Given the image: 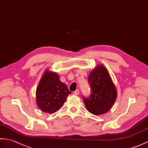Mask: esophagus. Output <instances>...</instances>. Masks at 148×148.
Masks as SVG:
<instances>
[{
	"label": "esophagus",
	"mask_w": 148,
	"mask_h": 148,
	"mask_svg": "<svg viewBox=\"0 0 148 148\" xmlns=\"http://www.w3.org/2000/svg\"><path fill=\"white\" fill-rule=\"evenodd\" d=\"M79 93V90H75V91L74 92V94L75 95H78Z\"/></svg>",
	"instance_id": "obj_1"
}]
</instances>
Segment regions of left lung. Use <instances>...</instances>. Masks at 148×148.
I'll return each instance as SVG.
<instances>
[{
	"label": "left lung",
	"instance_id": "left-lung-1",
	"mask_svg": "<svg viewBox=\"0 0 148 148\" xmlns=\"http://www.w3.org/2000/svg\"><path fill=\"white\" fill-rule=\"evenodd\" d=\"M88 82L92 93L89 98L83 97L86 107L93 115L105 114L112 108L117 96L108 70L102 64L98 65L89 74Z\"/></svg>",
	"mask_w": 148,
	"mask_h": 148
}]
</instances>
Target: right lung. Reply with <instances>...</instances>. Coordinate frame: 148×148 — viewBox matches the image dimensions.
I'll list each match as a JSON object with an SVG mask.
<instances>
[{
	"label": "right lung",
	"mask_w": 148,
	"mask_h": 148,
	"mask_svg": "<svg viewBox=\"0 0 148 148\" xmlns=\"http://www.w3.org/2000/svg\"><path fill=\"white\" fill-rule=\"evenodd\" d=\"M71 93L58 75L47 69L36 88V102L42 111L53 113L61 108Z\"/></svg>",
	"instance_id": "right-lung-1"
}]
</instances>
